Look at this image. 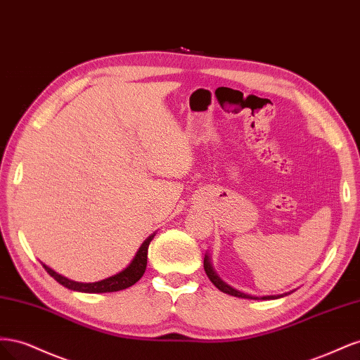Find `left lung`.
<instances>
[{"instance_id": "left-lung-1", "label": "left lung", "mask_w": 360, "mask_h": 360, "mask_svg": "<svg viewBox=\"0 0 360 360\" xmlns=\"http://www.w3.org/2000/svg\"><path fill=\"white\" fill-rule=\"evenodd\" d=\"M204 270H205L207 276H209V279L213 282L216 288H219L222 292L230 294V296H234V297L254 299V300H258V299H261V300H270V299H279V297H284V296H287V294H290V292H292V291H294V290H292V291H288V292H284V294H278V296H261V297L250 296V294H245V292H242V291H238V290L233 288L231 285H228L226 282H224V281L219 278V275L216 274V270L213 269L212 258H210V254H209V252H207V254H205V257H204Z\"/></svg>"}]
</instances>
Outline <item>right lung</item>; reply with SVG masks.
<instances>
[{
	"mask_svg": "<svg viewBox=\"0 0 360 360\" xmlns=\"http://www.w3.org/2000/svg\"><path fill=\"white\" fill-rule=\"evenodd\" d=\"M155 236H156V233H153L146 238V240L143 242V245L139 246L135 257L132 258V261H130L126 269H123L122 271H118L117 275H112L110 278L97 281V282H76V281H72L66 276L57 274L56 270H52L46 264L41 263V266L45 267V270L53 279L58 282V284H61L63 287H66L69 290H73V291H79V292H114V291H120V290L132 287L134 284H136V282L141 278H143L144 271L147 269L148 245H150L151 240H153Z\"/></svg>",
	"mask_w": 360,
	"mask_h": 360,
	"instance_id": "1",
	"label": "right lung"
}]
</instances>
